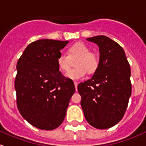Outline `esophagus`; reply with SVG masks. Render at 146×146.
Segmentation results:
<instances>
[{"mask_svg":"<svg viewBox=\"0 0 146 146\" xmlns=\"http://www.w3.org/2000/svg\"><path fill=\"white\" fill-rule=\"evenodd\" d=\"M74 84L75 86V88H76V91H77V86H78V83L76 82H74Z\"/></svg>","mask_w":146,"mask_h":146,"instance_id":"34e87169","label":"esophagus"}]
</instances>
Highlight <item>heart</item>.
I'll list each match as a JSON object with an SVG mask.
<instances>
[{
	"label": "heart",
	"instance_id": "obj_1",
	"mask_svg": "<svg viewBox=\"0 0 146 146\" xmlns=\"http://www.w3.org/2000/svg\"><path fill=\"white\" fill-rule=\"evenodd\" d=\"M69 53L60 52L57 58V63L60 70L67 72L76 61V67L67 73V76L74 80L82 79L86 72H95L98 67L99 60L97 55L90 52V48L84 43H74L69 48Z\"/></svg>",
	"mask_w": 146,
	"mask_h": 146
}]
</instances>
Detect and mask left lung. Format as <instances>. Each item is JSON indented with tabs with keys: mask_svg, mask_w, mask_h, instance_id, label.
I'll use <instances>...</instances> for the list:
<instances>
[{
	"mask_svg": "<svg viewBox=\"0 0 146 146\" xmlns=\"http://www.w3.org/2000/svg\"><path fill=\"white\" fill-rule=\"evenodd\" d=\"M99 47L98 67L91 79L78 85L81 106L92 127L109 129L124 117L131 94L129 63L122 48L106 36L87 38Z\"/></svg>",
	"mask_w": 146,
	"mask_h": 146,
	"instance_id": "1",
	"label": "left lung"
}]
</instances>
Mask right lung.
<instances>
[{
  "label": "right lung",
  "mask_w": 146,
  "mask_h": 146,
  "mask_svg": "<svg viewBox=\"0 0 146 146\" xmlns=\"http://www.w3.org/2000/svg\"><path fill=\"white\" fill-rule=\"evenodd\" d=\"M68 42L36 40L17 61L15 88L18 110L29 124L42 130H53L62 124L75 91L73 81L63 76L57 63Z\"/></svg>",
  "instance_id": "add662e5"
}]
</instances>
